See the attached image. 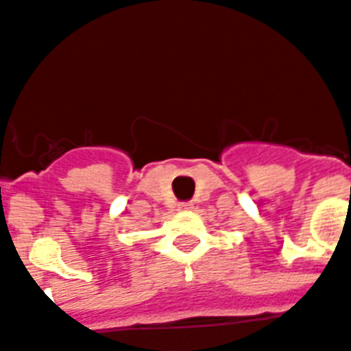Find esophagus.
<instances>
[{
	"instance_id": "obj_1",
	"label": "esophagus",
	"mask_w": 351,
	"mask_h": 351,
	"mask_svg": "<svg viewBox=\"0 0 351 351\" xmlns=\"http://www.w3.org/2000/svg\"><path fill=\"white\" fill-rule=\"evenodd\" d=\"M178 212H191L193 210V202H180L178 206H176Z\"/></svg>"
}]
</instances>
